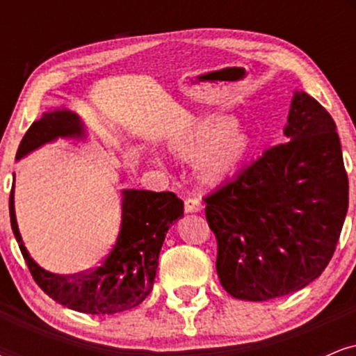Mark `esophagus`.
I'll return each instance as SVG.
<instances>
[{
	"label": "esophagus",
	"mask_w": 356,
	"mask_h": 356,
	"mask_svg": "<svg viewBox=\"0 0 356 356\" xmlns=\"http://www.w3.org/2000/svg\"><path fill=\"white\" fill-rule=\"evenodd\" d=\"M202 207V202L199 199L189 197L184 201V209H186V212H201Z\"/></svg>",
	"instance_id": "esophagus-1"
}]
</instances>
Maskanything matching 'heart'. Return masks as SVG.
I'll return each mask as SVG.
<instances>
[{
  "label": "heart",
  "mask_w": 356,
  "mask_h": 356,
  "mask_svg": "<svg viewBox=\"0 0 356 356\" xmlns=\"http://www.w3.org/2000/svg\"><path fill=\"white\" fill-rule=\"evenodd\" d=\"M251 136L229 115H207L199 118L172 140V149L187 161L197 159L199 177L218 184L229 179L244 164L251 152ZM157 164H162L155 157Z\"/></svg>",
  "instance_id": "b5f03b06"
}]
</instances>
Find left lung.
Segmentation results:
<instances>
[{
	"label": "left lung",
	"mask_w": 356,
	"mask_h": 356,
	"mask_svg": "<svg viewBox=\"0 0 356 356\" xmlns=\"http://www.w3.org/2000/svg\"><path fill=\"white\" fill-rule=\"evenodd\" d=\"M283 134L286 144L268 149L204 197L218 239V276L238 300L291 295L321 276L348 211V177L332 115L295 90Z\"/></svg>",
	"instance_id": "obj_1"
}]
</instances>
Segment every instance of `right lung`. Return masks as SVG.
<instances>
[{
	"instance_id": "1",
	"label": "right lung",
	"mask_w": 356,
	"mask_h": 356,
	"mask_svg": "<svg viewBox=\"0 0 356 356\" xmlns=\"http://www.w3.org/2000/svg\"><path fill=\"white\" fill-rule=\"evenodd\" d=\"M58 138H87L81 118L65 107L44 112L31 124L16 161ZM182 216L184 202L174 192L122 189L120 231L112 251L90 271L55 275L40 266L24 248L16 222L15 184L10 195L11 229L36 284L56 303L87 314H115L145 300L152 291L167 231Z\"/></svg>"
}]
</instances>
